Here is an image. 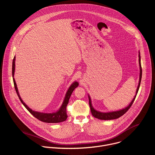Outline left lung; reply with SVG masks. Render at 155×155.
<instances>
[{"label": "left lung", "instance_id": "left-lung-1", "mask_svg": "<svg viewBox=\"0 0 155 155\" xmlns=\"http://www.w3.org/2000/svg\"><path fill=\"white\" fill-rule=\"evenodd\" d=\"M139 66H140V78H139V84L136 90V94L134 96V97L132 99L131 102L129 104L128 106H127L125 108L118 110V111H114V112H101L99 111H97V110H95L91 104V100L90 98V96L88 95V97H89V104L90 106V109H91V112L93 115V116L96 118H98L99 120H114V119H117L123 115L127 110L129 109V108L131 107V105L133 104L136 97L137 96V94L138 93L140 82H141V78H142V67H141V63H140V51L139 52Z\"/></svg>", "mask_w": 155, "mask_h": 155}]
</instances>
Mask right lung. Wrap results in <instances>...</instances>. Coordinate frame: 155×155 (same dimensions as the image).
<instances>
[{
  "label": "right lung",
  "instance_id": "1",
  "mask_svg": "<svg viewBox=\"0 0 155 155\" xmlns=\"http://www.w3.org/2000/svg\"><path fill=\"white\" fill-rule=\"evenodd\" d=\"M15 56L13 58V62H12V75H13V83H14V86L16 92L18 94V96L21 102V103L23 104V105L26 107V108L28 110V111L37 119L40 120L41 121L45 122V123H61L63 122L66 120L68 118L67 115V112H66V107H67L69 99L71 97V96L75 90V88H76L78 86V83L77 81H74L69 87V89L65 94L64 101L62 102V104L61 105V107L56 112H53V113H41V112H38L37 111H34L32 109H31L22 100V99L20 97V95L18 92V90L17 87L16 83L15 82V80L14 78V74H15Z\"/></svg>",
  "mask_w": 155,
  "mask_h": 155
}]
</instances>
